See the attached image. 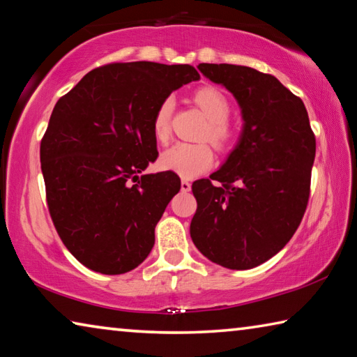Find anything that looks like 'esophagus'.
<instances>
[{"mask_svg": "<svg viewBox=\"0 0 357 357\" xmlns=\"http://www.w3.org/2000/svg\"><path fill=\"white\" fill-rule=\"evenodd\" d=\"M190 189H192V184L189 183V181H187V179L181 181V190H183V192H189Z\"/></svg>", "mask_w": 357, "mask_h": 357, "instance_id": "34e87169", "label": "esophagus"}]
</instances>
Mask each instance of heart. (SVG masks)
Here are the masks:
<instances>
[{
    "label": "heart",
    "mask_w": 357,
    "mask_h": 357,
    "mask_svg": "<svg viewBox=\"0 0 357 357\" xmlns=\"http://www.w3.org/2000/svg\"><path fill=\"white\" fill-rule=\"evenodd\" d=\"M193 100L202 108L209 119L206 137L217 146H223L229 140L227 119L229 116V102L225 94L217 88L206 86L198 89ZM174 100L167 98L157 108L153 119V134L157 142H167L170 137V119ZM214 164V153L206 143H176L165 149L159 157V167L165 172H172L184 179H193L206 173Z\"/></svg>",
    "instance_id": "1"
}]
</instances>
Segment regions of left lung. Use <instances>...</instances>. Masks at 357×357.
<instances>
[{
  "mask_svg": "<svg viewBox=\"0 0 357 357\" xmlns=\"http://www.w3.org/2000/svg\"><path fill=\"white\" fill-rule=\"evenodd\" d=\"M198 70L234 96L244 124L225 164L192 184L190 238L213 263L252 269L279 253L299 227L315 135L304 102L274 75L234 64L202 63Z\"/></svg>",
  "mask_w": 357,
  "mask_h": 357,
  "instance_id": "obj_1",
  "label": "left lung"
}]
</instances>
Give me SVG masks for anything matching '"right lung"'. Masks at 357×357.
<instances>
[{
	"label": "right lung",
	"instance_id": "add662e5",
	"mask_svg": "<svg viewBox=\"0 0 357 357\" xmlns=\"http://www.w3.org/2000/svg\"><path fill=\"white\" fill-rule=\"evenodd\" d=\"M195 80L189 64H107L53 108L40 142L48 211L68 250L91 271L129 273L153 249L157 222L181 189L172 172L143 174L157 157L153 119Z\"/></svg>",
	"mask_w": 357,
	"mask_h": 357
}]
</instances>
